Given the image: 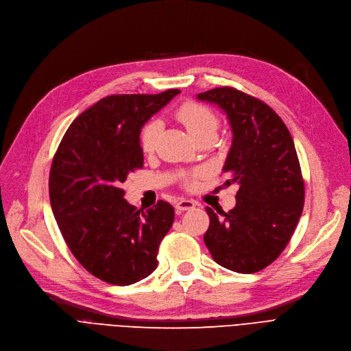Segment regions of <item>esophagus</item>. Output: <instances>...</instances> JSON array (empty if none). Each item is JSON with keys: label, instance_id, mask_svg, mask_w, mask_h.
Instances as JSON below:
<instances>
[{"label": "esophagus", "instance_id": "1", "mask_svg": "<svg viewBox=\"0 0 351 351\" xmlns=\"http://www.w3.org/2000/svg\"><path fill=\"white\" fill-rule=\"evenodd\" d=\"M195 205H197V202H193L191 199H179L176 202V210L179 213H184V211H189L192 208H195Z\"/></svg>", "mask_w": 351, "mask_h": 351}]
</instances>
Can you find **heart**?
<instances>
[{"instance_id":"heart-1","label":"heart","mask_w":351,"mask_h":351,"mask_svg":"<svg viewBox=\"0 0 351 351\" xmlns=\"http://www.w3.org/2000/svg\"><path fill=\"white\" fill-rule=\"evenodd\" d=\"M178 119L184 124L186 132L193 140H198L204 136H215L218 128V120L215 114L206 107L195 102H186L178 110ZM162 124L158 120H152L143 125L140 132V146L143 152L150 153L154 150L158 143Z\"/></svg>"}]
</instances>
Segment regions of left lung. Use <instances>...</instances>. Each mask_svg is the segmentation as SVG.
<instances>
[{
  "label": "left lung",
  "mask_w": 351,
  "mask_h": 351,
  "mask_svg": "<svg viewBox=\"0 0 351 351\" xmlns=\"http://www.w3.org/2000/svg\"><path fill=\"white\" fill-rule=\"evenodd\" d=\"M217 106L232 133L223 172L237 184L236 206L214 213L204 241L214 261L237 274H254L287 247L304 208V180L289 130L265 102L234 88L197 95Z\"/></svg>",
  "instance_id": "left-lung-1"
}]
</instances>
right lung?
Returning a JSON list of instances; mask_svg holds the SVG:
<instances>
[{"instance_id": "add662e5", "label": "right lung", "mask_w": 351, "mask_h": 351, "mask_svg": "<svg viewBox=\"0 0 351 351\" xmlns=\"http://www.w3.org/2000/svg\"><path fill=\"white\" fill-rule=\"evenodd\" d=\"M179 93L98 101L69 125L53 158L49 197L59 230L77 262L107 283L127 287L158 267L173 206L159 201L137 210L121 184L143 166V125Z\"/></svg>"}]
</instances>
